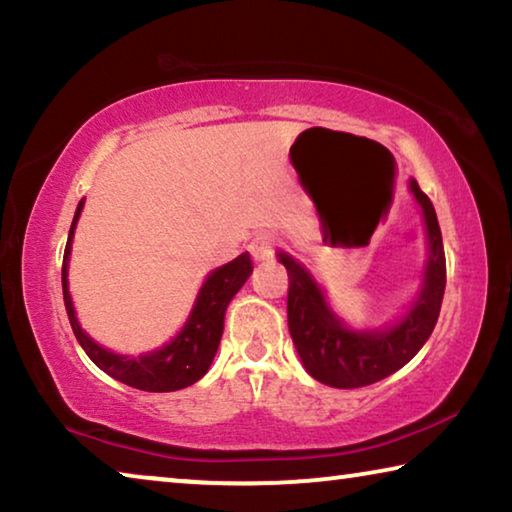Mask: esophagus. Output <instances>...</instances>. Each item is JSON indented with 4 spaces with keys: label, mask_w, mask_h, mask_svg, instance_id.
I'll use <instances>...</instances> for the list:
<instances>
[{
    "label": "esophagus",
    "mask_w": 512,
    "mask_h": 512,
    "mask_svg": "<svg viewBox=\"0 0 512 512\" xmlns=\"http://www.w3.org/2000/svg\"><path fill=\"white\" fill-rule=\"evenodd\" d=\"M250 257H253V262L262 264V262H271L273 255H275V241L271 235H257L253 241H250Z\"/></svg>",
    "instance_id": "esophagus-1"
}]
</instances>
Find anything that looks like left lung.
Instances as JSON below:
<instances>
[{"label":"left lung","instance_id":"left-lung-1","mask_svg":"<svg viewBox=\"0 0 512 512\" xmlns=\"http://www.w3.org/2000/svg\"><path fill=\"white\" fill-rule=\"evenodd\" d=\"M409 192L420 207L427 262L420 289L393 323L381 327H352L329 305L327 291L296 257L277 250V262L289 273V332L302 366L320 384L332 388H361L393 375L406 366L436 327L445 293V250L438 216L429 196L409 178Z\"/></svg>","mask_w":512,"mask_h":512}]
</instances>
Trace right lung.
Here are the masks:
<instances>
[{
	"instance_id": "add662e5",
	"label": "right lung",
	"mask_w": 512,
	"mask_h": 512,
	"mask_svg": "<svg viewBox=\"0 0 512 512\" xmlns=\"http://www.w3.org/2000/svg\"><path fill=\"white\" fill-rule=\"evenodd\" d=\"M85 198H81L76 207L72 228H69L65 257H63V298L69 316V325L74 329L76 341L81 343L85 354L97 363V366L121 384L140 388L149 393H171L196 384L207 370H210L214 354L219 350L223 336L225 309L237 291L244 287L253 273V262L248 253H241L237 259L223 264L207 273L205 282L198 289L194 307L189 311L183 327L169 343L160 345L151 352L142 354H119L115 350L103 348L81 327L76 318L74 300L69 293V255H72V241L76 223L81 219Z\"/></svg>"
}]
</instances>
